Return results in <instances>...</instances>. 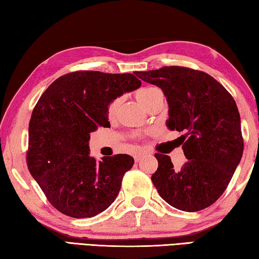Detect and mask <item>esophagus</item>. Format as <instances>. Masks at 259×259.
<instances>
[{
    "label": "esophagus",
    "mask_w": 259,
    "mask_h": 259,
    "mask_svg": "<svg viewBox=\"0 0 259 259\" xmlns=\"http://www.w3.org/2000/svg\"><path fill=\"white\" fill-rule=\"evenodd\" d=\"M146 154V152L145 151H142V152H138V153H136L135 154V161L136 162H138L140 159H142V157Z\"/></svg>",
    "instance_id": "obj_1"
}]
</instances>
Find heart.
I'll return each instance as SVG.
<instances>
[{"label": "heart", "mask_w": 259, "mask_h": 259, "mask_svg": "<svg viewBox=\"0 0 259 259\" xmlns=\"http://www.w3.org/2000/svg\"><path fill=\"white\" fill-rule=\"evenodd\" d=\"M159 94H162V91L157 87H143L136 91V98L138 99V102L142 104L144 107L147 108L148 105L155 99V97ZM120 103H121L120 97L114 98L108 103L106 111H107V116L109 119L113 116H115L117 108L120 106Z\"/></svg>", "instance_id": "obj_1"}]
</instances>
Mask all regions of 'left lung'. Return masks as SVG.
<instances>
[{"label": "left lung", "mask_w": 259, "mask_h": 259, "mask_svg": "<svg viewBox=\"0 0 259 259\" xmlns=\"http://www.w3.org/2000/svg\"><path fill=\"white\" fill-rule=\"evenodd\" d=\"M136 75L161 88L169 105L166 126L184 134L187 161L176 170L170 156L156 153L159 166L153 184L174 208L188 212L208 208L225 192L242 157L235 100L209 74L188 67L164 66Z\"/></svg>", "instance_id": "obj_1"}]
</instances>
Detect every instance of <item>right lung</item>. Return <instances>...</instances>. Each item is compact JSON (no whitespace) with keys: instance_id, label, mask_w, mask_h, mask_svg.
Segmentation results:
<instances>
[{"instance_id":"right-lung-1","label":"right lung","mask_w":259,"mask_h":259,"mask_svg":"<svg viewBox=\"0 0 259 259\" xmlns=\"http://www.w3.org/2000/svg\"><path fill=\"white\" fill-rule=\"evenodd\" d=\"M142 82L134 74L76 71L48 87L32 112L26 161L47 199L73 218L94 217L119 194L134 157L89 155L90 133L111 126L107 105Z\"/></svg>"}]
</instances>
